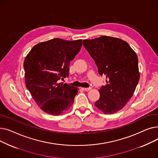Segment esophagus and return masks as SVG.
Wrapping results in <instances>:
<instances>
[{
	"instance_id": "1",
	"label": "esophagus",
	"mask_w": 158,
	"mask_h": 158,
	"mask_svg": "<svg viewBox=\"0 0 158 158\" xmlns=\"http://www.w3.org/2000/svg\"><path fill=\"white\" fill-rule=\"evenodd\" d=\"M82 89H83V90H85V91H86V92H88V91L91 89V88H82Z\"/></svg>"
}]
</instances>
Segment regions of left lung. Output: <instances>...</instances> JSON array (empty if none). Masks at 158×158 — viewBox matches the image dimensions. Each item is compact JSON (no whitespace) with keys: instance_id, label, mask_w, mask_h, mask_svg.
<instances>
[{"instance_id":"obj_1","label":"left lung","mask_w":158,"mask_h":158,"mask_svg":"<svg viewBox=\"0 0 158 158\" xmlns=\"http://www.w3.org/2000/svg\"><path fill=\"white\" fill-rule=\"evenodd\" d=\"M84 47L92 57L106 85L98 92L100 98L95 106L105 114L122 110L133 95L139 79L136 52L126 41L102 36L84 40Z\"/></svg>"}]
</instances>
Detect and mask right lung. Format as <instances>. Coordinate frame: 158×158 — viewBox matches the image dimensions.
Returning a JSON list of instances; mask_svg holds the SVG:
<instances>
[{
  "label": "right lung",
  "instance_id": "1",
  "mask_svg": "<svg viewBox=\"0 0 158 158\" xmlns=\"http://www.w3.org/2000/svg\"><path fill=\"white\" fill-rule=\"evenodd\" d=\"M82 40L54 38L36 44L25 58L26 85L40 109L60 114L72 106L77 88L60 83L68 77L70 62L79 53Z\"/></svg>",
  "mask_w": 158,
  "mask_h": 158
}]
</instances>
